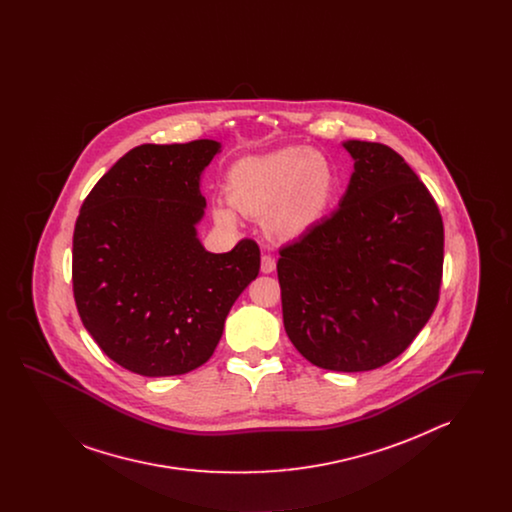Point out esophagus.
Wrapping results in <instances>:
<instances>
[{
	"instance_id": "1",
	"label": "esophagus",
	"mask_w": 512,
	"mask_h": 512,
	"mask_svg": "<svg viewBox=\"0 0 512 512\" xmlns=\"http://www.w3.org/2000/svg\"><path fill=\"white\" fill-rule=\"evenodd\" d=\"M261 270H263L265 274L274 272V270H276V259H274L272 255H263V257H261Z\"/></svg>"
}]
</instances>
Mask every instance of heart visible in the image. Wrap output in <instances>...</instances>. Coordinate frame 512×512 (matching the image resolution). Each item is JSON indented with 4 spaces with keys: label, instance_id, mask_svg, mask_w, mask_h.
Here are the masks:
<instances>
[{
    "label": "heart",
    "instance_id": "heart-1",
    "mask_svg": "<svg viewBox=\"0 0 512 512\" xmlns=\"http://www.w3.org/2000/svg\"><path fill=\"white\" fill-rule=\"evenodd\" d=\"M334 186V171L324 155L305 147H282L232 165L226 178L228 201L247 217H264L276 238H297L322 217ZM232 206V207H233ZM231 207V208H232ZM215 203L213 217L236 226V212Z\"/></svg>",
    "mask_w": 512,
    "mask_h": 512
}]
</instances>
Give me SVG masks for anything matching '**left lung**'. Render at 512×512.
Listing matches in <instances>:
<instances>
[{
    "label": "left lung",
    "instance_id": "8db88e82",
    "mask_svg": "<svg viewBox=\"0 0 512 512\" xmlns=\"http://www.w3.org/2000/svg\"><path fill=\"white\" fill-rule=\"evenodd\" d=\"M353 174L338 209L280 249L284 328L313 365L363 372L399 357L430 320L443 222L405 159L347 140Z\"/></svg>",
    "mask_w": 512,
    "mask_h": 512
}]
</instances>
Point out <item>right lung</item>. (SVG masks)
<instances>
[{
  "label": "right lung",
  "instance_id": "1",
  "mask_svg": "<svg viewBox=\"0 0 512 512\" xmlns=\"http://www.w3.org/2000/svg\"><path fill=\"white\" fill-rule=\"evenodd\" d=\"M215 140L130 149L84 199L73 292L84 328L122 368L157 378L207 363L224 320L257 278L259 245L211 253L197 238L201 174Z\"/></svg>",
  "mask_w": 512,
  "mask_h": 512
}]
</instances>
